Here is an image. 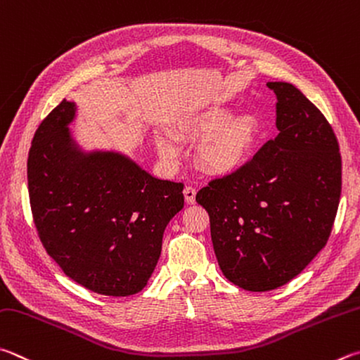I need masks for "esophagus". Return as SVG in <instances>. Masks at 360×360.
I'll use <instances>...</instances> for the list:
<instances>
[{"instance_id":"1","label":"esophagus","mask_w":360,"mask_h":360,"mask_svg":"<svg viewBox=\"0 0 360 360\" xmlns=\"http://www.w3.org/2000/svg\"><path fill=\"white\" fill-rule=\"evenodd\" d=\"M184 198H186V201L188 202V205H193L195 198H197V191H195V187L187 186L184 188Z\"/></svg>"}]
</instances>
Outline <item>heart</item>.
<instances>
[{
    "label": "heart",
    "mask_w": 360,
    "mask_h": 360,
    "mask_svg": "<svg viewBox=\"0 0 360 360\" xmlns=\"http://www.w3.org/2000/svg\"><path fill=\"white\" fill-rule=\"evenodd\" d=\"M233 116L226 107H212L188 116L176 132L178 140L205 139L198 148L202 168L214 174H228L244 165L258 139V121L250 113ZM158 148L168 162H176L179 148L168 136H159Z\"/></svg>",
    "instance_id": "obj_1"
}]
</instances>
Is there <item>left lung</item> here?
Instances as JSON below:
<instances>
[{
    "mask_svg": "<svg viewBox=\"0 0 360 360\" xmlns=\"http://www.w3.org/2000/svg\"><path fill=\"white\" fill-rule=\"evenodd\" d=\"M267 86L277 97L278 135L197 193L221 272L247 291L276 290L309 266L328 243L342 193V158L328 120L294 84Z\"/></svg>",
    "mask_w": 360,
    "mask_h": 360,
    "instance_id": "obj_1",
    "label": "left lung"
}]
</instances>
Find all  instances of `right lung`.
I'll list each match as a JSON object with an SVG mask.
<instances>
[{"mask_svg": "<svg viewBox=\"0 0 360 360\" xmlns=\"http://www.w3.org/2000/svg\"><path fill=\"white\" fill-rule=\"evenodd\" d=\"M64 99L41 122L28 155L32 217L45 250L84 288L124 297L148 285L163 231L184 207L182 182L163 181L116 151H84Z\"/></svg>", "mask_w": 360, "mask_h": 360, "instance_id": "1", "label": "right lung"}]
</instances>
